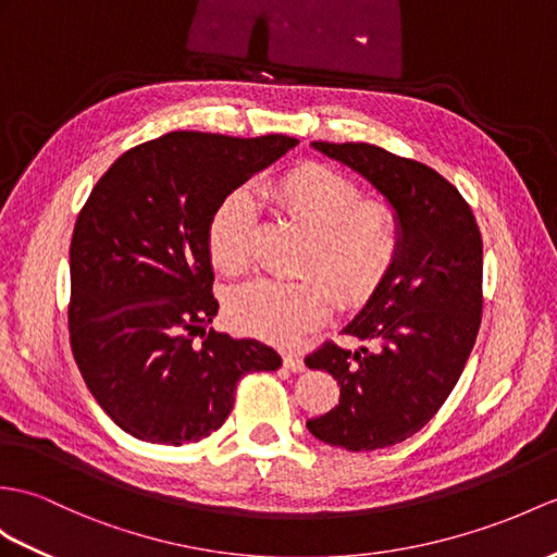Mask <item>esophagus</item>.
I'll return each mask as SVG.
<instances>
[{
  "label": "esophagus",
  "mask_w": 557,
  "mask_h": 557,
  "mask_svg": "<svg viewBox=\"0 0 557 557\" xmlns=\"http://www.w3.org/2000/svg\"><path fill=\"white\" fill-rule=\"evenodd\" d=\"M282 363H284V368L292 370V372H304L306 370V363H304V358L299 354H284Z\"/></svg>",
  "instance_id": "esophagus-1"
}]
</instances>
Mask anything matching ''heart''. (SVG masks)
Listing matches in <instances>:
<instances>
[{"mask_svg":"<svg viewBox=\"0 0 557 557\" xmlns=\"http://www.w3.org/2000/svg\"><path fill=\"white\" fill-rule=\"evenodd\" d=\"M277 209L296 220L310 244L301 270L317 275L284 282L256 277L227 294L230 325L251 337L294 344L320 327L337 301L363 306L392 277L404 253V223L389 201L363 199L351 177L334 168L306 161L268 187ZM256 209L244 191H230L209 218L206 242L213 265L225 275L244 273L251 263Z\"/></svg>","mask_w":557,"mask_h":557,"instance_id":"heart-1","label":"heart"}]
</instances>
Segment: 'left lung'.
<instances>
[{"mask_svg": "<svg viewBox=\"0 0 557 557\" xmlns=\"http://www.w3.org/2000/svg\"><path fill=\"white\" fill-rule=\"evenodd\" d=\"M377 187L404 223L392 277L344 330L366 346L325 342L306 356L342 386L339 406L306 426L320 442L374 450L406 442L454 392L482 325V232L462 194L420 161L374 145L313 141Z\"/></svg>", "mask_w": 557, "mask_h": 557, "instance_id": "left-lung-1", "label": "left lung"}]
</instances>
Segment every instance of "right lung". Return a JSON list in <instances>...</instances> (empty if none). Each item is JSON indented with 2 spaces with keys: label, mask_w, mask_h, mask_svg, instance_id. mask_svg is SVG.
I'll return each mask as SVG.
<instances>
[{
  "label": "right lung",
  "mask_w": 557,
  "mask_h": 557,
  "mask_svg": "<svg viewBox=\"0 0 557 557\" xmlns=\"http://www.w3.org/2000/svg\"><path fill=\"white\" fill-rule=\"evenodd\" d=\"M292 147L287 135L168 133L127 149L81 209L73 358L97 404L135 438L199 442L227 420L244 374L282 366L275 348L209 327L218 301L206 230L220 199Z\"/></svg>",
  "instance_id": "obj_1"
}]
</instances>
